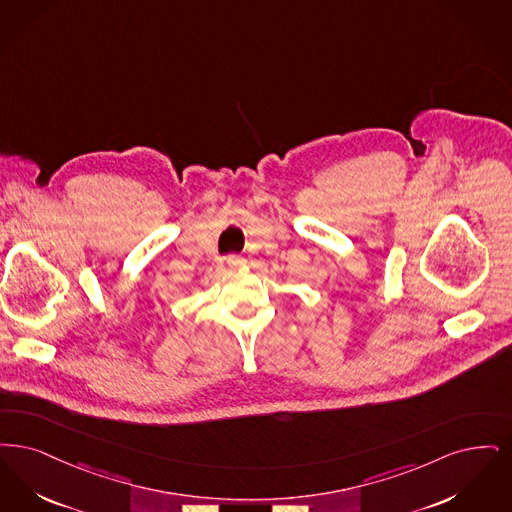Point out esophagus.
I'll list each match as a JSON object with an SVG mask.
<instances>
[{
  "label": "esophagus",
  "mask_w": 512,
  "mask_h": 512,
  "mask_svg": "<svg viewBox=\"0 0 512 512\" xmlns=\"http://www.w3.org/2000/svg\"><path fill=\"white\" fill-rule=\"evenodd\" d=\"M225 264L229 269H239V267L245 266V260L241 256H227Z\"/></svg>",
  "instance_id": "1"
}]
</instances>
